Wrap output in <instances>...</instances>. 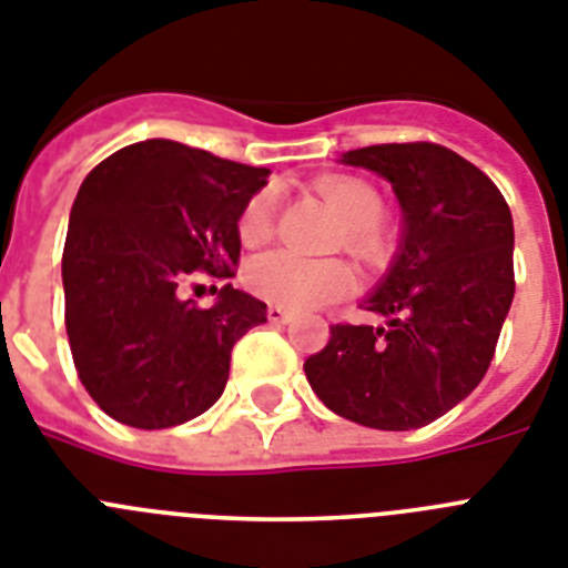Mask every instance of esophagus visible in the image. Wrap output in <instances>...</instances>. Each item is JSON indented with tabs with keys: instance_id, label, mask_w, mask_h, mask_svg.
<instances>
[{
	"instance_id": "1",
	"label": "esophagus",
	"mask_w": 568,
	"mask_h": 568,
	"mask_svg": "<svg viewBox=\"0 0 568 568\" xmlns=\"http://www.w3.org/2000/svg\"><path fill=\"white\" fill-rule=\"evenodd\" d=\"M265 314H268L271 323H288L291 320V312L288 308H283V305H268V312Z\"/></svg>"
}]
</instances>
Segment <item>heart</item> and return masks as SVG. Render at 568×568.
<instances>
[{
  "instance_id": "1",
  "label": "heart",
  "mask_w": 568,
  "mask_h": 568,
  "mask_svg": "<svg viewBox=\"0 0 568 568\" xmlns=\"http://www.w3.org/2000/svg\"><path fill=\"white\" fill-rule=\"evenodd\" d=\"M317 194L339 216L343 245L352 254L372 260L383 248V196L359 176L332 174L314 182ZM236 231L245 245L268 243L277 231V191L260 189L240 211ZM245 285L265 303L285 308H317L345 297L354 285L352 268L339 260H305L291 251H268L245 265Z\"/></svg>"
}]
</instances>
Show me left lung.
<instances>
[{
    "label": "left lung",
    "mask_w": 568,
    "mask_h": 568,
    "mask_svg": "<svg viewBox=\"0 0 568 568\" xmlns=\"http://www.w3.org/2000/svg\"><path fill=\"white\" fill-rule=\"evenodd\" d=\"M392 182L403 245L363 303L386 325H332L305 377L334 414L383 432L428 426L475 392L515 300V223L495 182L437 142L343 154Z\"/></svg>",
    "instance_id": "1"
}]
</instances>
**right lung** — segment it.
Masks as SVG:
<instances>
[{"label":"right lung","mask_w":568,"mask_h":568,"mask_svg":"<svg viewBox=\"0 0 568 568\" xmlns=\"http://www.w3.org/2000/svg\"><path fill=\"white\" fill-rule=\"evenodd\" d=\"M268 174L145 140L85 176L62 251L65 328L79 379L108 417L151 432L220 400L231 348L265 323V303L229 283L200 308L185 291L200 274L234 277L236 220Z\"/></svg>","instance_id":"obj_1"}]
</instances>
